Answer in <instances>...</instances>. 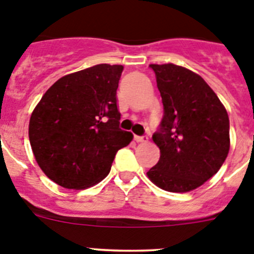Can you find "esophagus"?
<instances>
[{
    "mask_svg": "<svg viewBox=\"0 0 254 254\" xmlns=\"http://www.w3.org/2000/svg\"><path fill=\"white\" fill-rule=\"evenodd\" d=\"M147 140H149L147 136H137V134H134V141L136 142H146Z\"/></svg>",
    "mask_w": 254,
    "mask_h": 254,
    "instance_id": "esophagus-1",
    "label": "esophagus"
}]
</instances>
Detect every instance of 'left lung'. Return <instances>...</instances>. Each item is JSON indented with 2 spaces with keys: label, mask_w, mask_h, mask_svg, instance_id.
<instances>
[{
  "label": "left lung",
  "mask_w": 254,
  "mask_h": 254,
  "mask_svg": "<svg viewBox=\"0 0 254 254\" xmlns=\"http://www.w3.org/2000/svg\"><path fill=\"white\" fill-rule=\"evenodd\" d=\"M164 116L152 141L160 149L147 177L169 192H190L215 176L230 147L229 117L214 90L190 69L150 64Z\"/></svg>",
  "instance_id": "obj_1"
}]
</instances>
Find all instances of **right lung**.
I'll list each match as a JSON object with an SVG mask.
<instances>
[{
  "label": "right lung",
  "mask_w": 254,
  "mask_h": 254,
  "mask_svg": "<svg viewBox=\"0 0 254 254\" xmlns=\"http://www.w3.org/2000/svg\"><path fill=\"white\" fill-rule=\"evenodd\" d=\"M121 64H96L61 77L46 91L29 122L38 165L68 190L99 183L117 151L133 138L120 128L117 89Z\"/></svg>",
  "instance_id": "add662e5"
}]
</instances>
